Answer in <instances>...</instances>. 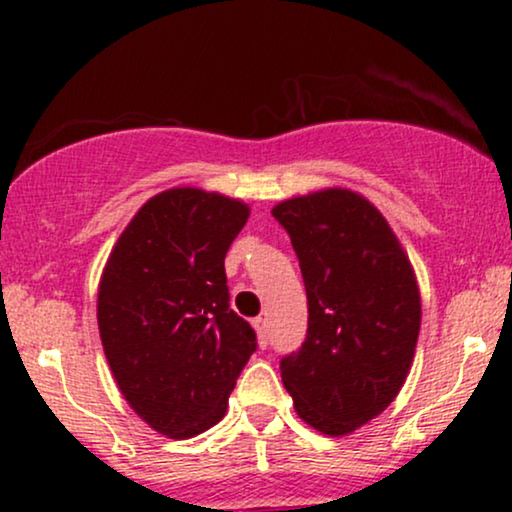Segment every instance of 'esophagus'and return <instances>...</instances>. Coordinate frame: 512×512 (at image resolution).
Here are the masks:
<instances>
[{"label": "esophagus", "instance_id": "obj_1", "mask_svg": "<svg viewBox=\"0 0 512 512\" xmlns=\"http://www.w3.org/2000/svg\"><path fill=\"white\" fill-rule=\"evenodd\" d=\"M252 325H255L257 337H260V344H262V346H267V339H269V332H267V320H264V317H255V320H252Z\"/></svg>", "mask_w": 512, "mask_h": 512}]
</instances>
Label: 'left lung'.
I'll return each instance as SVG.
<instances>
[{
    "label": "left lung",
    "mask_w": 512,
    "mask_h": 512,
    "mask_svg": "<svg viewBox=\"0 0 512 512\" xmlns=\"http://www.w3.org/2000/svg\"><path fill=\"white\" fill-rule=\"evenodd\" d=\"M308 296V334L281 358L293 407L325 436H346L390 407L407 380L421 296L407 252L366 197L342 187L279 202Z\"/></svg>",
    "instance_id": "left-lung-1"
}]
</instances>
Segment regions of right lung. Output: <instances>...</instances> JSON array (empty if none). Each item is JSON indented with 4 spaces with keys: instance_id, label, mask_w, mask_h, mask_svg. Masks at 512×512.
Masks as SVG:
<instances>
[{
    "instance_id": "add662e5",
    "label": "right lung",
    "mask_w": 512,
    "mask_h": 512,
    "mask_svg": "<svg viewBox=\"0 0 512 512\" xmlns=\"http://www.w3.org/2000/svg\"><path fill=\"white\" fill-rule=\"evenodd\" d=\"M250 207L173 187L117 238L98 284V330L127 404L154 431L192 438L219 424L255 330L231 310L223 260Z\"/></svg>"
}]
</instances>
